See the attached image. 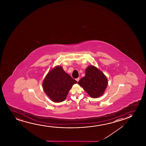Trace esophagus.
<instances>
[{
  "label": "esophagus",
  "mask_w": 146,
  "mask_h": 146,
  "mask_svg": "<svg viewBox=\"0 0 146 146\" xmlns=\"http://www.w3.org/2000/svg\"><path fill=\"white\" fill-rule=\"evenodd\" d=\"M79 80H80V78H77L76 79V80L77 81V82H78V81H79Z\"/></svg>",
  "instance_id": "1"
}]
</instances>
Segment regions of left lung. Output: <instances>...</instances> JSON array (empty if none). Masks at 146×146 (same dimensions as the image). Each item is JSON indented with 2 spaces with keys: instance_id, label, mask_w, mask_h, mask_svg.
Wrapping results in <instances>:
<instances>
[{
  "instance_id": "8db88e82",
  "label": "left lung",
  "mask_w": 146,
  "mask_h": 146,
  "mask_svg": "<svg viewBox=\"0 0 146 146\" xmlns=\"http://www.w3.org/2000/svg\"><path fill=\"white\" fill-rule=\"evenodd\" d=\"M85 72V76L79 81V85L92 98L102 96L108 85L106 76L94 66H89Z\"/></svg>"
}]
</instances>
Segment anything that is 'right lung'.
<instances>
[{"instance_id": "obj_1", "label": "right lung", "mask_w": 146, "mask_h": 146, "mask_svg": "<svg viewBox=\"0 0 146 146\" xmlns=\"http://www.w3.org/2000/svg\"><path fill=\"white\" fill-rule=\"evenodd\" d=\"M77 82L65 72L62 67L57 66L48 73L43 82L44 92L55 102H63L73 85Z\"/></svg>"}]
</instances>
